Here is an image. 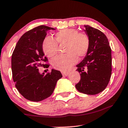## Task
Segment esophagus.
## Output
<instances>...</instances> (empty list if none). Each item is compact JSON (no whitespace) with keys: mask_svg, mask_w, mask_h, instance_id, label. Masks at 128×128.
Masks as SVG:
<instances>
[{"mask_svg":"<svg viewBox=\"0 0 128 128\" xmlns=\"http://www.w3.org/2000/svg\"><path fill=\"white\" fill-rule=\"evenodd\" d=\"M62 75L64 76H68L70 73L68 72H62Z\"/></svg>","mask_w":128,"mask_h":128,"instance_id":"esophagus-1","label":"esophagus"}]
</instances>
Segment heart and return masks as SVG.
I'll return each mask as SVG.
<instances>
[{"label": "heart", "instance_id": "1", "mask_svg": "<svg viewBox=\"0 0 128 128\" xmlns=\"http://www.w3.org/2000/svg\"><path fill=\"white\" fill-rule=\"evenodd\" d=\"M56 40L60 44H66L64 56H58L52 60L54 68L61 71L70 70L78 60L88 53L90 47V39L88 34L79 32L76 28H67L56 34ZM57 42L50 36H46L42 42V50L48 58L56 55L58 51Z\"/></svg>", "mask_w": 128, "mask_h": 128}]
</instances>
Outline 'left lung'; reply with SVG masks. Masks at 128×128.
Returning a JSON list of instances; mask_svg holds the SVG:
<instances>
[{
  "instance_id": "obj_1",
  "label": "left lung",
  "mask_w": 128,
  "mask_h": 128,
  "mask_svg": "<svg viewBox=\"0 0 128 128\" xmlns=\"http://www.w3.org/2000/svg\"><path fill=\"white\" fill-rule=\"evenodd\" d=\"M90 39V47L83 60L76 65L81 79L76 88L86 94H96L108 84L112 75V50L104 33L90 26H84Z\"/></svg>"
}]
</instances>
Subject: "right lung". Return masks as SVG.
Returning <instances> with one entry per match:
<instances>
[{
    "label": "right lung",
    "instance_id": "1",
    "mask_svg": "<svg viewBox=\"0 0 128 128\" xmlns=\"http://www.w3.org/2000/svg\"><path fill=\"white\" fill-rule=\"evenodd\" d=\"M55 28L40 26L26 32L16 44L11 58V69L16 89L24 98L31 101H41L52 95L57 82L62 75L52 69L50 73L40 74L39 66L47 61L42 50L46 32Z\"/></svg>",
    "mask_w": 128,
    "mask_h": 128
}]
</instances>
